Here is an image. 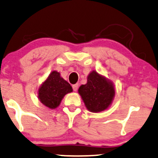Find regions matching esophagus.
Here are the masks:
<instances>
[{
  "mask_svg": "<svg viewBox=\"0 0 158 158\" xmlns=\"http://www.w3.org/2000/svg\"><path fill=\"white\" fill-rule=\"evenodd\" d=\"M78 88H79V84H78V83H77V84L75 85H73V89L74 91H77Z\"/></svg>",
  "mask_w": 158,
  "mask_h": 158,
  "instance_id": "1",
  "label": "esophagus"
}]
</instances>
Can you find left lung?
Wrapping results in <instances>:
<instances>
[{"label":"left lung","mask_w":158,"mask_h":158,"mask_svg":"<svg viewBox=\"0 0 158 158\" xmlns=\"http://www.w3.org/2000/svg\"><path fill=\"white\" fill-rule=\"evenodd\" d=\"M85 107L94 113L103 111L111 105L115 89L111 81L95 70L89 73L87 83L81 85L78 90Z\"/></svg>","instance_id":"8db88e82"}]
</instances>
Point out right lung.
Segmentation results:
<instances>
[{"label":"right lung","mask_w":158,"mask_h":158,"mask_svg":"<svg viewBox=\"0 0 158 158\" xmlns=\"http://www.w3.org/2000/svg\"><path fill=\"white\" fill-rule=\"evenodd\" d=\"M72 91L70 85L61 77L59 72L53 70L40 86L38 97L44 106L55 109L60 105L64 96Z\"/></svg>","instance_id":"obj_1"}]
</instances>
